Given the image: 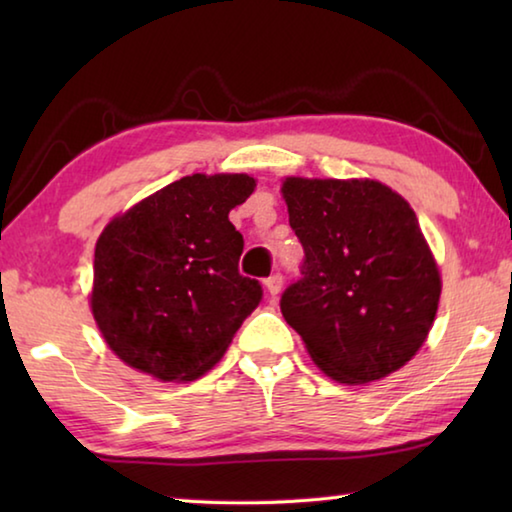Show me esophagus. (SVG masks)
Segmentation results:
<instances>
[{
    "label": "esophagus",
    "instance_id": "1",
    "mask_svg": "<svg viewBox=\"0 0 512 512\" xmlns=\"http://www.w3.org/2000/svg\"><path fill=\"white\" fill-rule=\"evenodd\" d=\"M282 284H284V277L280 273H273L266 280V289H268V293H271V296H277V293L282 291Z\"/></svg>",
    "mask_w": 512,
    "mask_h": 512
}]
</instances>
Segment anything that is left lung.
I'll use <instances>...</instances> for the list:
<instances>
[{
  "label": "left lung",
  "instance_id": "1",
  "mask_svg": "<svg viewBox=\"0 0 512 512\" xmlns=\"http://www.w3.org/2000/svg\"><path fill=\"white\" fill-rule=\"evenodd\" d=\"M282 196L305 259L280 309L316 366L368 384L411 361L440 300L418 216L377 180L287 178Z\"/></svg>",
  "mask_w": 512,
  "mask_h": 512
}]
</instances>
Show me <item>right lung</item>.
Segmentation results:
<instances>
[{
	"instance_id": "1",
	"label": "right lung",
	"mask_w": 512,
	"mask_h": 512,
	"mask_svg": "<svg viewBox=\"0 0 512 512\" xmlns=\"http://www.w3.org/2000/svg\"><path fill=\"white\" fill-rule=\"evenodd\" d=\"M253 189L246 173H194L106 225L90 302L121 361L192 381L223 357L262 300V284L239 273L244 237L228 219Z\"/></svg>"
}]
</instances>
